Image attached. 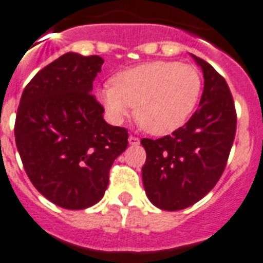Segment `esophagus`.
I'll return each instance as SVG.
<instances>
[{"label":"esophagus","instance_id":"obj_1","mask_svg":"<svg viewBox=\"0 0 263 263\" xmlns=\"http://www.w3.org/2000/svg\"><path fill=\"white\" fill-rule=\"evenodd\" d=\"M128 142H129V144H132V146H138L139 143H140V139H139L138 136L131 135L128 138Z\"/></svg>","mask_w":263,"mask_h":263}]
</instances>
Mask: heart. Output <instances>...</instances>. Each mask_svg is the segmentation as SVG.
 Masks as SVG:
<instances>
[{"label": "heart", "instance_id": "b5f03b06", "mask_svg": "<svg viewBox=\"0 0 263 263\" xmlns=\"http://www.w3.org/2000/svg\"><path fill=\"white\" fill-rule=\"evenodd\" d=\"M201 74L194 66L154 61L117 72L98 90L109 120L120 124L135 106L136 120L153 135H167L185 124L201 93Z\"/></svg>", "mask_w": 263, "mask_h": 263}]
</instances>
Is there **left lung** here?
Returning <instances> with one entry per match:
<instances>
[{
  "label": "left lung",
  "instance_id": "obj_1",
  "mask_svg": "<svg viewBox=\"0 0 263 263\" xmlns=\"http://www.w3.org/2000/svg\"><path fill=\"white\" fill-rule=\"evenodd\" d=\"M204 91L186 124L159 139H142L146 163L142 178L147 197L163 211L200 201L220 180L236 132V110L223 77L201 58Z\"/></svg>",
  "mask_w": 263,
  "mask_h": 263
}]
</instances>
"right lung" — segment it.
Segmentation results:
<instances>
[{"label":"right lung","instance_id":"right-lung-1","mask_svg":"<svg viewBox=\"0 0 263 263\" xmlns=\"http://www.w3.org/2000/svg\"><path fill=\"white\" fill-rule=\"evenodd\" d=\"M102 63L98 55H62L29 81L17 109L14 138L28 178L65 209L97 204L128 146L127 129L108 124L91 95Z\"/></svg>","mask_w":263,"mask_h":263}]
</instances>
